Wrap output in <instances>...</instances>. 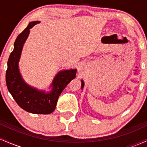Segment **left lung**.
<instances>
[{
  "instance_id": "left-lung-1",
  "label": "left lung",
  "mask_w": 147,
  "mask_h": 147,
  "mask_svg": "<svg viewBox=\"0 0 147 147\" xmlns=\"http://www.w3.org/2000/svg\"><path fill=\"white\" fill-rule=\"evenodd\" d=\"M84 86V82L83 80H82V86H81V88H82V90H83Z\"/></svg>"
}]
</instances>
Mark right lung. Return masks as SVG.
Wrapping results in <instances>:
<instances>
[{
    "mask_svg": "<svg viewBox=\"0 0 147 147\" xmlns=\"http://www.w3.org/2000/svg\"><path fill=\"white\" fill-rule=\"evenodd\" d=\"M39 21L30 22L16 38L14 50L10 54L6 71V84L8 90L18 105L27 112L34 114H50L55 111L59 97L70 82L76 77L77 69L61 70L50 84V91L38 90L25 82L19 70L20 58L23 45L30 29Z\"/></svg>",
    "mask_w": 147,
    "mask_h": 147,
    "instance_id": "1",
    "label": "right lung"
}]
</instances>
